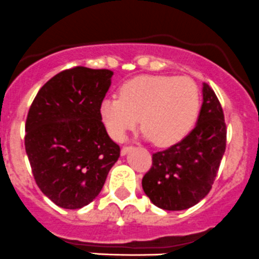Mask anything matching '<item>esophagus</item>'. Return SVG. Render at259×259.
Listing matches in <instances>:
<instances>
[{
  "label": "esophagus",
  "instance_id": "34e87169",
  "mask_svg": "<svg viewBox=\"0 0 259 259\" xmlns=\"http://www.w3.org/2000/svg\"><path fill=\"white\" fill-rule=\"evenodd\" d=\"M131 150H132L131 146H123L122 150H120V155H122V156H124V155H127L128 152L131 151Z\"/></svg>",
  "mask_w": 259,
  "mask_h": 259
}]
</instances>
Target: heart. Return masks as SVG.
<instances>
[{
	"instance_id": "b5f03b06",
	"label": "heart",
	"mask_w": 259,
	"mask_h": 259,
	"mask_svg": "<svg viewBox=\"0 0 259 259\" xmlns=\"http://www.w3.org/2000/svg\"><path fill=\"white\" fill-rule=\"evenodd\" d=\"M198 112L199 93L194 81L164 75L125 81L119 98H105L99 107L103 124L113 140L122 142L141 120L145 137L162 147L182 141L193 128Z\"/></svg>"
}]
</instances>
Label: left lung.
<instances>
[{"label":"left lung","mask_w":259,"mask_h":259,"mask_svg":"<svg viewBox=\"0 0 259 259\" xmlns=\"http://www.w3.org/2000/svg\"><path fill=\"white\" fill-rule=\"evenodd\" d=\"M226 146L223 108L202 83V105L194 128L181 142L152 155L142 188L159 208L182 211L197 205L212 187Z\"/></svg>","instance_id":"left-lung-1"}]
</instances>
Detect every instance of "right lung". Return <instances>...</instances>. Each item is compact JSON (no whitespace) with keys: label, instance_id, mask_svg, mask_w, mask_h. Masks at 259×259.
I'll return each mask as SVG.
<instances>
[{"label":"right lung","instance_id":"right-lung-1","mask_svg":"<svg viewBox=\"0 0 259 259\" xmlns=\"http://www.w3.org/2000/svg\"><path fill=\"white\" fill-rule=\"evenodd\" d=\"M112 76L81 66L62 71L44 83L29 109L25 150L34 179L62 208L94 201L119 157L99 113Z\"/></svg>","mask_w":259,"mask_h":259}]
</instances>
